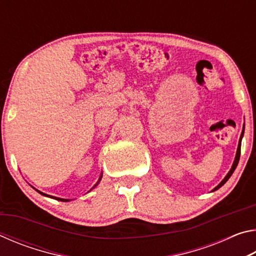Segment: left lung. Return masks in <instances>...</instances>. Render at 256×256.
Masks as SVG:
<instances>
[{
	"label": "left lung",
	"instance_id": "obj_1",
	"mask_svg": "<svg viewBox=\"0 0 256 256\" xmlns=\"http://www.w3.org/2000/svg\"><path fill=\"white\" fill-rule=\"evenodd\" d=\"M240 141L238 142V149H237V154H236V158H235V162H234V164H232V170H229V172L227 174V176L224 177V178L222 180V183H220L218 186H216V188L214 190H218L219 188H222V186L226 183V182L229 180V177H230L232 175V172H234V170H236V167H237V164H238V162H240Z\"/></svg>",
	"mask_w": 256,
	"mask_h": 256
}]
</instances>
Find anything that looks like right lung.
<instances>
[{"instance_id":"obj_1","label":"right lung","mask_w":256,"mask_h":256,"mask_svg":"<svg viewBox=\"0 0 256 256\" xmlns=\"http://www.w3.org/2000/svg\"><path fill=\"white\" fill-rule=\"evenodd\" d=\"M102 180V176H100V178H99V180ZM99 180L97 182V183L96 184H94V188H96V186L98 185V183H99ZM38 192H40V190H38ZM40 194H42V196H47V194H45V193H42V192H40ZM50 198H56V200H58V201H64V202H66V201H70V200H66V198H54V196H50Z\"/></svg>"}]
</instances>
